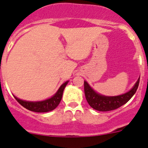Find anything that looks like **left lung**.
Returning a JSON list of instances; mask_svg holds the SVG:
<instances>
[{
    "label": "left lung",
    "instance_id": "left-lung-1",
    "mask_svg": "<svg viewBox=\"0 0 148 148\" xmlns=\"http://www.w3.org/2000/svg\"><path fill=\"white\" fill-rule=\"evenodd\" d=\"M140 82V78L134 85L132 89L123 95L119 96L108 97L101 95L97 93L86 82L84 81V94L88 104L95 110L101 112L111 111L119 108L123 104H126L136 92Z\"/></svg>",
    "mask_w": 148,
    "mask_h": 148
}]
</instances>
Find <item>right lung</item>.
Returning a JSON list of instances; mask_svg holds the SVG:
<instances>
[{"label":"right lung","instance_id":"1","mask_svg":"<svg viewBox=\"0 0 148 148\" xmlns=\"http://www.w3.org/2000/svg\"><path fill=\"white\" fill-rule=\"evenodd\" d=\"M69 81L66 82L59 87L56 93L49 99H46L44 101L40 102H28V101L22 100L18 99L16 97L13 96L17 102L30 111L35 112H47L51 110H54L56 107L59 104L61 100H62V95H63L64 89L66 86Z\"/></svg>","mask_w":148,"mask_h":148}]
</instances>
